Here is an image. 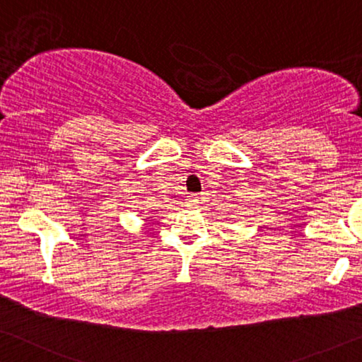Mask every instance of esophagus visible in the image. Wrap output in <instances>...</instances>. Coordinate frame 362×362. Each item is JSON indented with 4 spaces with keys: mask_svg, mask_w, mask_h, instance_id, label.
I'll use <instances>...</instances> for the list:
<instances>
[{
    "mask_svg": "<svg viewBox=\"0 0 362 362\" xmlns=\"http://www.w3.org/2000/svg\"><path fill=\"white\" fill-rule=\"evenodd\" d=\"M198 202H200V198H198L197 195H190V197H187V206H190V208H193V206H197L198 205Z\"/></svg>",
    "mask_w": 362,
    "mask_h": 362,
    "instance_id": "esophagus-1",
    "label": "esophagus"
}]
</instances>
